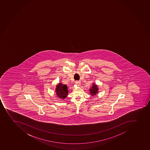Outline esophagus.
<instances>
[{
    "mask_svg": "<svg viewBox=\"0 0 150 150\" xmlns=\"http://www.w3.org/2000/svg\"><path fill=\"white\" fill-rule=\"evenodd\" d=\"M75 84L76 85H78V86H80L81 83V82L80 81H76Z\"/></svg>",
    "mask_w": 150,
    "mask_h": 150,
    "instance_id": "esophagus-1",
    "label": "esophagus"
}]
</instances>
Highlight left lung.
<instances>
[{
  "instance_id": "1",
  "label": "left lung",
  "mask_w": 150,
  "mask_h": 150,
  "mask_svg": "<svg viewBox=\"0 0 150 150\" xmlns=\"http://www.w3.org/2000/svg\"><path fill=\"white\" fill-rule=\"evenodd\" d=\"M90 93H91L92 96L96 95L98 93V85H96V84H93V86L91 88L89 89Z\"/></svg>"
}]
</instances>
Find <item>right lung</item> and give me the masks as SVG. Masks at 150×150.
Returning <instances> with one entry per match:
<instances>
[{
    "label": "right lung",
    "instance_id": "1",
    "mask_svg": "<svg viewBox=\"0 0 150 150\" xmlns=\"http://www.w3.org/2000/svg\"><path fill=\"white\" fill-rule=\"evenodd\" d=\"M67 87L65 84H63L59 83L57 85V88L55 89L56 94L57 97L61 99H65L68 95L69 91L67 90Z\"/></svg>",
    "mask_w": 150,
    "mask_h": 150
}]
</instances>
